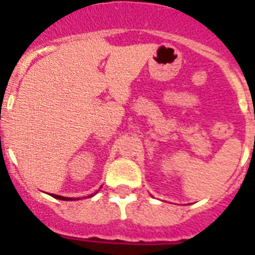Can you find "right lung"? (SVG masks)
Listing matches in <instances>:
<instances>
[{
  "mask_svg": "<svg viewBox=\"0 0 255 255\" xmlns=\"http://www.w3.org/2000/svg\"><path fill=\"white\" fill-rule=\"evenodd\" d=\"M53 197L58 198V200H65V201H71L73 198H70V197H63V196H57V194H53ZM90 197V196H88Z\"/></svg>",
  "mask_w": 255,
  "mask_h": 255,
  "instance_id": "right-lung-1",
  "label": "right lung"
}]
</instances>
